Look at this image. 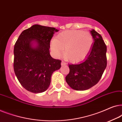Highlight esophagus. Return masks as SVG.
<instances>
[{
	"mask_svg": "<svg viewBox=\"0 0 122 122\" xmlns=\"http://www.w3.org/2000/svg\"><path fill=\"white\" fill-rule=\"evenodd\" d=\"M61 66H64V65H66V63L64 61H61Z\"/></svg>",
	"mask_w": 122,
	"mask_h": 122,
	"instance_id": "34e87169",
	"label": "esophagus"
}]
</instances>
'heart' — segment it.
Returning <instances> with one entry per match:
<instances>
[{
	"instance_id": "obj_1",
	"label": "heart",
	"mask_w": 122,
	"mask_h": 122,
	"mask_svg": "<svg viewBox=\"0 0 122 122\" xmlns=\"http://www.w3.org/2000/svg\"><path fill=\"white\" fill-rule=\"evenodd\" d=\"M93 44V38L89 31L70 30L60 33L51 44L55 56H60L64 52L66 58L71 62H78L84 59Z\"/></svg>"
}]
</instances>
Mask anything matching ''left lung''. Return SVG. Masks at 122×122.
Masks as SVG:
<instances>
[{
	"label": "left lung",
	"mask_w": 122,
	"mask_h": 122,
	"mask_svg": "<svg viewBox=\"0 0 122 122\" xmlns=\"http://www.w3.org/2000/svg\"><path fill=\"white\" fill-rule=\"evenodd\" d=\"M94 42L86 59L76 64H69L66 81L71 88L85 91L98 83L107 66V46L102 37L94 29L91 30Z\"/></svg>",
	"instance_id": "1"
}]
</instances>
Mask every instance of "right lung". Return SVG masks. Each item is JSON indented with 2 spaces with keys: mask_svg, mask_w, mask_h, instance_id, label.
Listing matches in <instances>:
<instances>
[{
  "mask_svg": "<svg viewBox=\"0 0 122 122\" xmlns=\"http://www.w3.org/2000/svg\"><path fill=\"white\" fill-rule=\"evenodd\" d=\"M55 28L35 24L20 35L14 48V71L21 86L31 93L49 87L53 73L61 67V61L50 55V42Z\"/></svg>",
  "mask_w": 122,
  "mask_h": 122,
  "instance_id": "1",
  "label": "right lung"
}]
</instances>
